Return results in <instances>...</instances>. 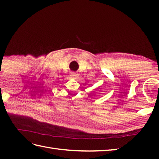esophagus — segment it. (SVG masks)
Segmentation results:
<instances>
[{
    "label": "esophagus",
    "mask_w": 159,
    "mask_h": 159,
    "mask_svg": "<svg viewBox=\"0 0 159 159\" xmlns=\"http://www.w3.org/2000/svg\"><path fill=\"white\" fill-rule=\"evenodd\" d=\"M78 76H79V74L75 73V72H71L70 73L71 78H72V79H77Z\"/></svg>",
    "instance_id": "esophagus-1"
}]
</instances>
